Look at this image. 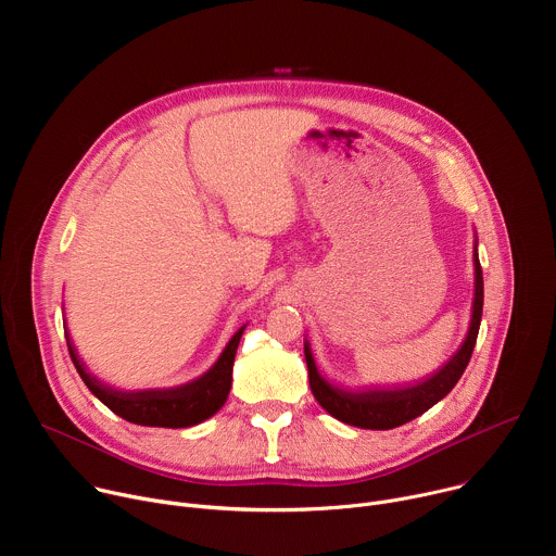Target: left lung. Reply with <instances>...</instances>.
Here are the masks:
<instances>
[{
	"mask_svg": "<svg viewBox=\"0 0 556 556\" xmlns=\"http://www.w3.org/2000/svg\"><path fill=\"white\" fill-rule=\"evenodd\" d=\"M482 307H484V277L482 266L478 260V251H475V299H472V316L470 328L464 345L459 352L427 382H420L412 389L401 391H365V393H352L332 387L314 365L309 345L305 343V363H307V378L309 389L314 393L316 403H319L330 416L337 420L361 427V429H393L401 427L418 416H422L427 409H431L435 403H440L444 395L457 384L462 378L475 341H478L480 321H482Z\"/></svg>",
	"mask_w": 556,
	"mask_h": 556,
	"instance_id": "1",
	"label": "left lung"
}]
</instances>
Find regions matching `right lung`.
<instances>
[{
	"label": "right lung",
	"mask_w": 556,
	"mask_h": 556,
	"mask_svg": "<svg viewBox=\"0 0 556 556\" xmlns=\"http://www.w3.org/2000/svg\"><path fill=\"white\" fill-rule=\"evenodd\" d=\"M244 328L237 332L230 343L226 345L219 361L213 365L211 371H206L195 382H189L178 389H163V391H114L112 387H105L101 380L90 376L78 361L70 337L67 339V352L70 358L84 378L88 389L97 395V399L112 409L116 416H121L127 422L142 425V427H165V429H185L193 427L206 418H211L228 399L230 380H232V361L237 345H240Z\"/></svg>",
	"instance_id": "1"
}]
</instances>
